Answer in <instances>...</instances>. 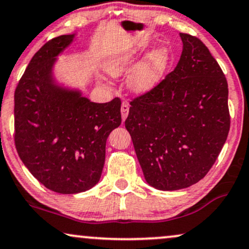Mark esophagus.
<instances>
[{"instance_id": "34e87169", "label": "esophagus", "mask_w": 249, "mask_h": 249, "mask_svg": "<svg viewBox=\"0 0 249 249\" xmlns=\"http://www.w3.org/2000/svg\"><path fill=\"white\" fill-rule=\"evenodd\" d=\"M128 113H129V105H128L127 101H124L121 105V115H122V120H124V121L127 119Z\"/></svg>"}]
</instances>
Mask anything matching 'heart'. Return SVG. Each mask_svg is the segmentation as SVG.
Instances as JSON below:
<instances>
[{
	"instance_id": "heart-1",
	"label": "heart",
	"mask_w": 249,
	"mask_h": 249,
	"mask_svg": "<svg viewBox=\"0 0 249 249\" xmlns=\"http://www.w3.org/2000/svg\"><path fill=\"white\" fill-rule=\"evenodd\" d=\"M135 61L133 53H121L110 57L106 62V70L109 75L120 76L130 69ZM170 53L166 47L153 50L142 63L130 72L128 84L135 92H146L158 84L162 73L167 68Z\"/></svg>"
}]
</instances>
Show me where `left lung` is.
<instances>
[{
	"label": "left lung",
	"instance_id": "1",
	"mask_svg": "<svg viewBox=\"0 0 249 249\" xmlns=\"http://www.w3.org/2000/svg\"><path fill=\"white\" fill-rule=\"evenodd\" d=\"M173 71L130 101L124 125L150 186L177 190L198 182L218 158L230 124L228 81L208 47L180 33Z\"/></svg>",
	"mask_w": 249,
	"mask_h": 249
}]
</instances>
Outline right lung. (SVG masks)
<instances>
[{"label": "right lung", "instance_id": "obj_1", "mask_svg": "<svg viewBox=\"0 0 249 249\" xmlns=\"http://www.w3.org/2000/svg\"><path fill=\"white\" fill-rule=\"evenodd\" d=\"M48 40L31 59L15 90V145L32 176L46 188L76 194L99 181L106 141L121 124V100L91 103L52 81L55 56L72 40Z\"/></svg>", "mask_w": 249, "mask_h": 249}]
</instances>
